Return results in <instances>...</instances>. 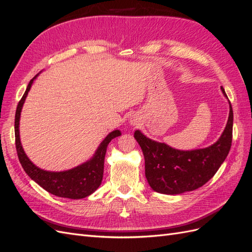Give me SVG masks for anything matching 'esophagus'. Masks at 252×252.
I'll return each instance as SVG.
<instances>
[{"label":"esophagus","instance_id":"1","mask_svg":"<svg viewBox=\"0 0 252 252\" xmlns=\"http://www.w3.org/2000/svg\"><path fill=\"white\" fill-rule=\"evenodd\" d=\"M136 122H138V121H135V120H131V124H132V125H135V124H136Z\"/></svg>","mask_w":252,"mask_h":252}]
</instances>
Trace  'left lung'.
Wrapping results in <instances>:
<instances>
[{"mask_svg":"<svg viewBox=\"0 0 252 252\" xmlns=\"http://www.w3.org/2000/svg\"><path fill=\"white\" fill-rule=\"evenodd\" d=\"M223 94L226 93L220 87ZM230 104V102H229ZM233 111L230 104L229 118L220 140L204 149L182 151L146 138L139 130L134 139L142 148L145 158V175L157 192L179 194L192 191L206 184L223 164L232 142Z\"/></svg>","mask_w":252,"mask_h":252,"instance_id":"1","label":"left lung"}]
</instances>
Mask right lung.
Wrapping results in <instances>:
<instances>
[{"mask_svg":"<svg viewBox=\"0 0 252 252\" xmlns=\"http://www.w3.org/2000/svg\"><path fill=\"white\" fill-rule=\"evenodd\" d=\"M35 77L30 80L25 94H23L20 100L16 111V119H14V134H16V148L19 161L30 179H32L49 193L60 197H67V199H83V197H86L94 192L97 187L101 185L104 172V158L106 155V149H107L109 142L112 139L121 135V132L119 130H114L109 133L101 143L94 157L90 161L75 167V168L71 170L63 172H50L37 168L36 166L29 161L24 150H23L19 134V121L21 110Z\"/></svg>","mask_w":252,"mask_h":252,"instance_id":"1","label":"right lung"}]
</instances>
